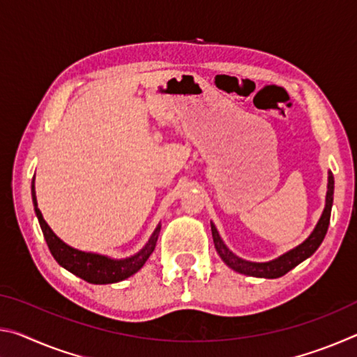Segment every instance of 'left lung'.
<instances>
[{
  "instance_id": "obj_1",
  "label": "left lung",
  "mask_w": 357,
  "mask_h": 357,
  "mask_svg": "<svg viewBox=\"0 0 357 357\" xmlns=\"http://www.w3.org/2000/svg\"><path fill=\"white\" fill-rule=\"evenodd\" d=\"M332 202H334V176L329 172L328 178V193H326V206L323 211L321 219H319L318 225L313 229V233L307 238L304 243L296 247V249L289 250L285 255L280 258L273 259V261L268 263H252L245 261V259L239 258L234 255V253L228 249V247L223 244V241L219 236V231H217L215 227L211 223V229H213V238H214V245L215 250L219 253L220 258L227 263L233 271H236L239 274H245L250 277H263V279H279V277L285 275L289 273L293 268H296L299 263L304 261L305 258L315 253V250L323 243V239L328 233L329 220H331V209H332Z\"/></svg>"
}]
</instances>
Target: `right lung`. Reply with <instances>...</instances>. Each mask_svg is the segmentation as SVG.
<instances>
[{"label": "right lung", "instance_id": "add662e5", "mask_svg": "<svg viewBox=\"0 0 357 357\" xmlns=\"http://www.w3.org/2000/svg\"><path fill=\"white\" fill-rule=\"evenodd\" d=\"M31 193H33L36 214H38L42 233H44V238L47 241V245L48 249H50L53 258H55L63 268L68 269L69 273L75 274L83 280H86L89 283H96V285H104V283H116L128 279V277L134 275L137 271H140L143 268V264L146 263V259L155 249L160 225L154 229L153 236L149 238L148 244L144 245L137 255L126 259H112L104 255H98V253H86V252L72 249L70 245L64 244L63 241L52 231V228L47 225L44 217H42V213L38 208V202H36L34 181L31 185Z\"/></svg>", "mask_w": 357, "mask_h": 357}]
</instances>
